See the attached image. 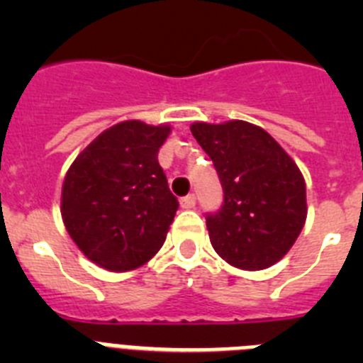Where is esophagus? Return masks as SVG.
Here are the masks:
<instances>
[{
  "label": "esophagus",
  "instance_id": "obj_1",
  "mask_svg": "<svg viewBox=\"0 0 363 363\" xmlns=\"http://www.w3.org/2000/svg\"><path fill=\"white\" fill-rule=\"evenodd\" d=\"M179 205H182L184 209H192V207L196 205V196H194V194H187V196H184L179 200Z\"/></svg>",
  "mask_w": 363,
  "mask_h": 363
}]
</instances>
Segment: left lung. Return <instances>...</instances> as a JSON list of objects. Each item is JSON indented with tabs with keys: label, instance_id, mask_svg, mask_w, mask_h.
Segmentation results:
<instances>
[{
	"label": "left lung",
	"instance_id": "1",
	"mask_svg": "<svg viewBox=\"0 0 363 363\" xmlns=\"http://www.w3.org/2000/svg\"><path fill=\"white\" fill-rule=\"evenodd\" d=\"M223 187V205L207 214L214 251L233 267L262 271L280 262L307 218L306 179L274 138L242 120L191 125Z\"/></svg>",
	"mask_w": 363,
	"mask_h": 363
}]
</instances>
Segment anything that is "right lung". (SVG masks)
Masks as SVG:
<instances>
[{
    "instance_id": "add662e5",
    "label": "right lung",
    "mask_w": 363,
    "mask_h": 363,
    "mask_svg": "<svg viewBox=\"0 0 363 363\" xmlns=\"http://www.w3.org/2000/svg\"><path fill=\"white\" fill-rule=\"evenodd\" d=\"M169 134V125L121 121L89 143L67 171L63 223L99 267L133 271L162 249L178 211L158 163Z\"/></svg>"
}]
</instances>
